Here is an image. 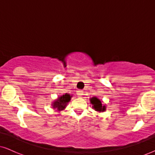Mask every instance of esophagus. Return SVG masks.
<instances>
[{
  "mask_svg": "<svg viewBox=\"0 0 155 155\" xmlns=\"http://www.w3.org/2000/svg\"><path fill=\"white\" fill-rule=\"evenodd\" d=\"M76 94H77L78 96H81L83 95V91L82 90H77V92H76Z\"/></svg>",
  "mask_w": 155,
  "mask_h": 155,
  "instance_id": "esophagus-1",
  "label": "esophagus"
}]
</instances>
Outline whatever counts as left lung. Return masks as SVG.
<instances>
[{"instance_id":"obj_1","label":"left lung","mask_w":155,"mask_h":155,"mask_svg":"<svg viewBox=\"0 0 155 155\" xmlns=\"http://www.w3.org/2000/svg\"><path fill=\"white\" fill-rule=\"evenodd\" d=\"M90 104H92V108L95 111L99 112H104V111H106V106L104 105H102L101 101L97 97H92V98H90Z\"/></svg>"}]
</instances>
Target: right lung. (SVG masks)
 <instances>
[{"instance_id":"obj_1","label":"right lung","mask_w":155,"mask_h":155,"mask_svg":"<svg viewBox=\"0 0 155 155\" xmlns=\"http://www.w3.org/2000/svg\"><path fill=\"white\" fill-rule=\"evenodd\" d=\"M71 96L68 93H65V95L60 96L52 104L53 108H57L58 111H62L67 106L68 103L71 101Z\"/></svg>"}]
</instances>
